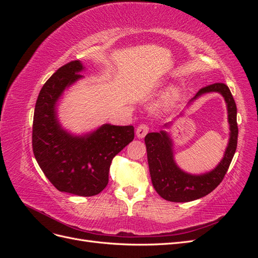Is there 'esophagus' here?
I'll use <instances>...</instances> for the list:
<instances>
[{
	"instance_id": "34e87169",
	"label": "esophagus",
	"mask_w": 258,
	"mask_h": 258,
	"mask_svg": "<svg viewBox=\"0 0 258 258\" xmlns=\"http://www.w3.org/2000/svg\"><path fill=\"white\" fill-rule=\"evenodd\" d=\"M148 131H150V127H148V124L141 123L140 126H138V128L136 130V135L139 139H142L147 135Z\"/></svg>"
}]
</instances>
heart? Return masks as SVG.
Returning <instances> with one entry per match:
<instances>
[{
	"label": "heart",
	"mask_w": 258,
	"mask_h": 258,
	"mask_svg": "<svg viewBox=\"0 0 258 258\" xmlns=\"http://www.w3.org/2000/svg\"><path fill=\"white\" fill-rule=\"evenodd\" d=\"M175 98H176V90H171L166 98V101L167 102H171V101H173Z\"/></svg>",
	"instance_id": "1"
}]
</instances>
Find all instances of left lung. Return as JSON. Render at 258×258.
Returning a JSON list of instances; mask_svg holds the SVG:
<instances>
[{
	"mask_svg": "<svg viewBox=\"0 0 258 258\" xmlns=\"http://www.w3.org/2000/svg\"><path fill=\"white\" fill-rule=\"evenodd\" d=\"M218 92L227 104L230 138L224 157L217 167L208 173L192 175L179 169L173 159L172 142L166 131L151 132L145 137L148 167L155 190L163 199L172 202H188L207 196L220 185L236 153L238 142L237 105L227 85L215 83L201 88L189 103L201 95ZM168 126V123L165 124Z\"/></svg>",
	"mask_w": 258,
	"mask_h": 258,
	"instance_id": "left-lung-1",
	"label": "left lung"
}]
</instances>
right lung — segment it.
I'll return each instance as SVG.
<instances>
[{
    "instance_id": "right-lung-1",
    "label": "right lung",
    "mask_w": 258,
    "mask_h": 258,
    "mask_svg": "<svg viewBox=\"0 0 258 258\" xmlns=\"http://www.w3.org/2000/svg\"><path fill=\"white\" fill-rule=\"evenodd\" d=\"M83 70L81 61H71L44 84L35 104L32 147L38 166L58 190L90 197L106 187L111 162L134 140L135 128L105 123L82 137L61 128L57 102L67 87L82 79Z\"/></svg>"
}]
</instances>
